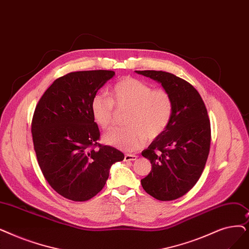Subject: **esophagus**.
<instances>
[{
    "instance_id": "34e87169",
    "label": "esophagus",
    "mask_w": 249,
    "mask_h": 249,
    "mask_svg": "<svg viewBox=\"0 0 249 249\" xmlns=\"http://www.w3.org/2000/svg\"><path fill=\"white\" fill-rule=\"evenodd\" d=\"M137 156L136 155H131V154H126L124 157L125 161H130V160H136Z\"/></svg>"
}]
</instances>
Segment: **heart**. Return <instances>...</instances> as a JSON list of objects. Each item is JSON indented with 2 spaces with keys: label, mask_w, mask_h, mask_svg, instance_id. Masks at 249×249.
I'll list each match as a JSON object with an SVG mask.
<instances>
[{
  "label": "heart",
  "mask_w": 249,
  "mask_h": 249,
  "mask_svg": "<svg viewBox=\"0 0 249 249\" xmlns=\"http://www.w3.org/2000/svg\"><path fill=\"white\" fill-rule=\"evenodd\" d=\"M115 107L127 109L125 126L112 129L105 134V142L123 150L132 151L143 145L146 139L163 134L174 114V101L164 88H151L142 79L126 76L111 89V99L96 93L90 103L94 122L103 129L110 128L114 121Z\"/></svg>",
  "instance_id": "heart-1"
}]
</instances>
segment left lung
<instances>
[{"instance_id": "obj_1", "label": "left lung", "mask_w": 249, "mask_h": 249, "mask_svg": "<svg viewBox=\"0 0 249 249\" xmlns=\"http://www.w3.org/2000/svg\"><path fill=\"white\" fill-rule=\"evenodd\" d=\"M161 83L174 101L170 126L142 155L151 163L142 179L145 192L161 201L186 194L201 176L210 153L211 122L198 91L176 75L155 70L136 71Z\"/></svg>"}]
</instances>
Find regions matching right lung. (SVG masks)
<instances>
[{
  "instance_id": "right-lung-1",
  "label": "right lung",
  "mask_w": 249,
  "mask_h": 249,
  "mask_svg": "<svg viewBox=\"0 0 249 249\" xmlns=\"http://www.w3.org/2000/svg\"><path fill=\"white\" fill-rule=\"evenodd\" d=\"M115 75L111 70L70 72L42 94L31 121L38 166L51 187L63 197L86 201L109 178L111 166L124 160L120 150L99 143L101 132L90 103Z\"/></svg>"
}]
</instances>
